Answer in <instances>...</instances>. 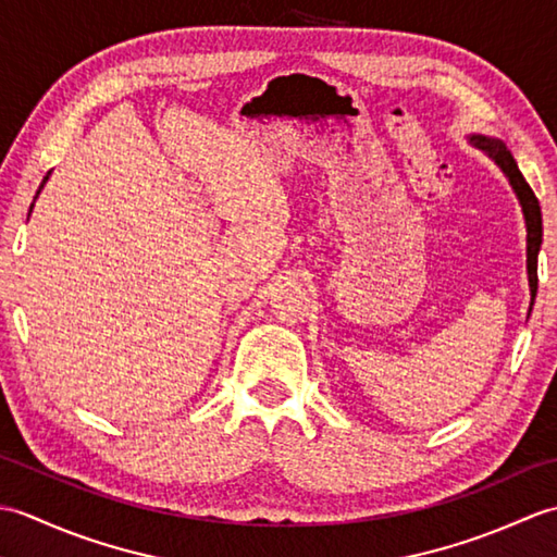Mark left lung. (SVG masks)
<instances>
[{
  "instance_id": "8db88e82",
  "label": "left lung",
  "mask_w": 557,
  "mask_h": 557,
  "mask_svg": "<svg viewBox=\"0 0 557 557\" xmlns=\"http://www.w3.org/2000/svg\"><path fill=\"white\" fill-rule=\"evenodd\" d=\"M474 144L481 150H486L488 156L500 164V170L507 174V180H510V184L515 188L519 203H522L524 220H527V270H529L531 299H534L536 289H539V248H541V239H543V222H541L539 198H536L534 191H531V186L527 184L522 172H519V168H517L512 152L507 150L503 140L476 136ZM531 304H534V301H531Z\"/></svg>"
}]
</instances>
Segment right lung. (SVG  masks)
<instances>
[{"label": "right lung", "instance_id": "1", "mask_svg": "<svg viewBox=\"0 0 557 557\" xmlns=\"http://www.w3.org/2000/svg\"><path fill=\"white\" fill-rule=\"evenodd\" d=\"M47 176H50V172H47ZM47 176H45V180H42V184L47 182ZM42 184H40V188H42ZM40 188H38V194H40Z\"/></svg>", "mask_w": 557, "mask_h": 557}]
</instances>
